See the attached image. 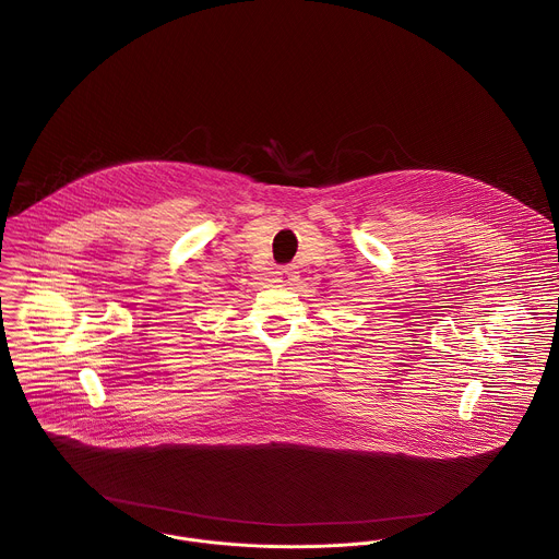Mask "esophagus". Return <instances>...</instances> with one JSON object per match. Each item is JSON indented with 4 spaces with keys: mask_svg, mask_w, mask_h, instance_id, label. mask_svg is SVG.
Returning a JSON list of instances; mask_svg holds the SVG:
<instances>
[{
    "mask_svg": "<svg viewBox=\"0 0 559 559\" xmlns=\"http://www.w3.org/2000/svg\"><path fill=\"white\" fill-rule=\"evenodd\" d=\"M297 280H299V271H297L295 266H282V269L277 271V282H280L282 286H293Z\"/></svg>",
    "mask_w": 559,
    "mask_h": 559,
    "instance_id": "1",
    "label": "esophagus"
}]
</instances>
